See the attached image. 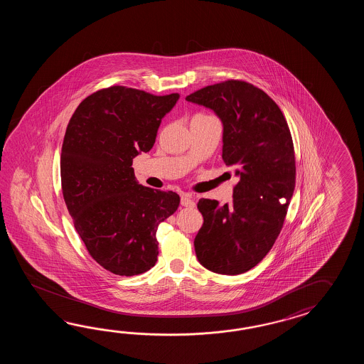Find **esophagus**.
Here are the masks:
<instances>
[{"label": "esophagus", "mask_w": 364, "mask_h": 364, "mask_svg": "<svg viewBox=\"0 0 364 364\" xmlns=\"http://www.w3.org/2000/svg\"><path fill=\"white\" fill-rule=\"evenodd\" d=\"M181 204L183 207H188V208H193L195 207V200L190 193H182L181 196Z\"/></svg>", "instance_id": "obj_1"}]
</instances>
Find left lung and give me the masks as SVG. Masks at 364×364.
Here are the masks:
<instances>
[{"mask_svg": "<svg viewBox=\"0 0 364 364\" xmlns=\"http://www.w3.org/2000/svg\"><path fill=\"white\" fill-rule=\"evenodd\" d=\"M186 100L221 119L223 160L240 177L230 204L198 203L204 223L193 240L196 257L209 271L240 274L263 260L282 229L295 187L291 134L279 105L243 80L207 85Z\"/></svg>", "mask_w": 364, "mask_h": 364, "instance_id": "8db88e82", "label": "left lung"}]
</instances>
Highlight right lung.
Masks as SVG:
<instances>
[{
	"mask_svg": "<svg viewBox=\"0 0 364 364\" xmlns=\"http://www.w3.org/2000/svg\"><path fill=\"white\" fill-rule=\"evenodd\" d=\"M178 99L113 85L85 97L70 118L61 152L63 199L90 255L118 276L155 265L157 228L178 208V193L139 185L132 168L134 157L154 147Z\"/></svg>",
	"mask_w": 364,
	"mask_h": 364,
	"instance_id": "obj_1",
	"label": "right lung"
}]
</instances>
